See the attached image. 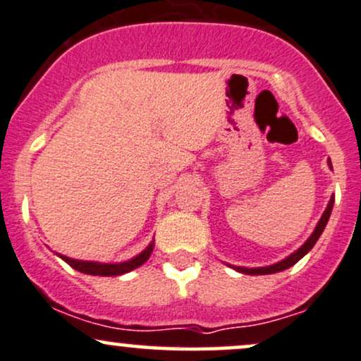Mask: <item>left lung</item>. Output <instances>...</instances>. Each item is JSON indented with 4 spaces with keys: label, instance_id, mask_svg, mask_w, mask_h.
Wrapping results in <instances>:
<instances>
[{
    "label": "left lung",
    "instance_id": "1",
    "mask_svg": "<svg viewBox=\"0 0 361 361\" xmlns=\"http://www.w3.org/2000/svg\"><path fill=\"white\" fill-rule=\"evenodd\" d=\"M329 165H331V162H329ZM333 204H334V197H331V201H329L328 207H326L324 214L321 216L319 223H317L316 230H314V233H312V235H311V238H309V240L306 241V243H304L302 247H300V248L298 250V252L292 253L290 257H287L286 260L279 262V264L270 265V267H262V269H245V267H235V269L238 270V272H241V274H248V275H267V274H277V272H282V270L289 269V267H292L294 264H298V262L300 260V258H302L304 255H306V253L309 252V250H311L312 247H314L316 241L319 240L321 233L324 231L326 224H328L329 216H331Z\"/></svg>",
    "mask_w": 361,
    "mask_h": 361
}]
</instances>
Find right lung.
<instances>
[{
    "instance_id": "add662e5",
    "label": "right lung",
    "mask_w": 361,
    "mask_h": 361,
    "mask_svg": "<svg viewBox=\"0 0 361 361\" xmlns=\"http://www.w3.org/2000/svg\"><path fill=\"white\" fill-rule=\"evenodd\" d=\"M152 250H154V243L150 247H147L140 253L138 257L131 258L128 262H123V264H96V262H80V260H72V258L61 255L62 260H66L72 269L79 270V272L87 274V275H101V277H111V275H121L126 272H131L137 267L143 265L150 257Z\"/></svg>"
}]
</instances>
